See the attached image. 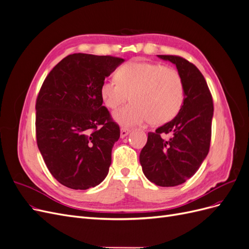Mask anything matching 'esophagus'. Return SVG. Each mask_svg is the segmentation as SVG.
<instances>
[{
    "label": "esophagus",
    "mask_w": 249,
    "mask_h": 249,
    "mask_svg": "<svg viewBox=\"0 0 249 249\" xmlns=\"http://www.w3.org/2000/svg\"><path fill=\"white\" fill-rule=\"evenodd\" d=\"M129 133H130V129H127L125 126H123L122 129H120V137L124 138Z\"/></svg>",
    "instance_id": "1"
}]
</instances>
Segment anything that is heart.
Returning a JSON list of instances; mask_svg holds the SVG:
<instances>
[{"label":"heart","instance_id":"1","mask_svg":"<svg viewBox=\"0 0 249 249\" xmlns=\"http://www.w3.org/2000/svg\"><path fill=\"white\" fill-rule=\"evenodd\" d=\"M115 78L105 80L100 93L110 109H116L130 95L132 103L114 113L116 122L124 126L166 124L183 106L184 81L172 67L132 60L118 67Z\"/></svg>","mask_w":249,"mask_h":249}]
</instances>
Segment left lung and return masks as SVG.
Returning <instances> with one entry per match:
<instances>
[{
	"label": "left lung",
	"mask_w": 249,
	"mask_h": 249,
	"mask_svg": "<svg viewBox=\"0 0 249 249\" xmlns=\"http://www.w3.org/2000/svg\"><path fill=\"white\" fill-rule=\"evenodd\" d=\"M176 64L185 85V100L171 122L149 132L141 149L144 176L161 187L185 183L207 157L212 135L213 97L202 73L193 63L176 55H158ZM164 134L169 137L163 138Z\"/></svg>",
	"instance_id": "obj_1"
}]
</instances>
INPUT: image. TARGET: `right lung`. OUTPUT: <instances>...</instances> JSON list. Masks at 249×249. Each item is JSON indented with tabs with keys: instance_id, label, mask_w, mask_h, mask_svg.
I'll return each mask as SVG.
<instances>
[{
	"instance_id": "obj_1",
	"label": "right lung",
	"mask_w": 249,
	"mask_h": 249,
	"mask_svg": "<svg viewBox=\"0 0 249 249\" xmlns=\"http://www.w3.org/2000/svg\"><path fill=\"white\" fill-rule=\"evenodd\" d=\"M124 61L113 56L71 54L44 79L36 99V141L60 184L86 190L101 184L119 139V125L103 106L105 78Z\"/></svg>"
}]
</instances>
